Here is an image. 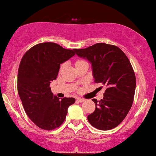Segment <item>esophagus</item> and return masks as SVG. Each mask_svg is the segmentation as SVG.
Returning <instances> with one entry per match:
<instances>
[{
	"instance_id": "esophagus-1",
	"label": "esophagus",
	"mask_w": 156,
	"mask_h": 156,
	"mask_svg": "<svg viewBox=\"0 0 156 156\" xmlns=\"http://www.w3.org/2000/svg\"><path fill=\"white\" fill-rule=\"evenodd\" d=\"M77 101H78L79 102H83L85 101V99L82 98H77Z\"/></svg>"
}]
</instances>
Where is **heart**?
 <instances>
[{"label":"heart","instance_id":"1","mask_svg":"<svg viewBox=\"0 0 156 156\" xmlns=\"http://www.w3.org/2000/svg\"><path fill=\"white\" fill-rule=\"evenodd\" d=\"M83 62H85V61H84V60H83V59H77L76 61L75 62V65H76V66H77V65H79V64H80V63ZM64 67H65V65H64V64H62V65L61 66H60L59 71L62 70L63 68H64Z\"/></svg>","mask_w":156,"mask_h":156}]
</instances>
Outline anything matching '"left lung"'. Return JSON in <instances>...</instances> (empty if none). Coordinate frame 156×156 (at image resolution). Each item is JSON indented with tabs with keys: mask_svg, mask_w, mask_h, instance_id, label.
<instances>
[{
	"mask_svg": "<svg viewBox=\"0 0 156 156\" xmlns=\"http://www.w3.org/2000/svg\"><path fill=\"white\" fill-rule=\"evenodd\" d=\"M75 52L91 63L95 83L106 86L103 99H92L96 108L88 121L99 130L114 129L123 121L134 101L136 77L130 61L121 48L105 43Z\"/></svg>",
	"mask_w": 156,
	"mask_h": 156,
	"instance_id": "left-lung-1",
	"label": "left lung"
}]
</instances>
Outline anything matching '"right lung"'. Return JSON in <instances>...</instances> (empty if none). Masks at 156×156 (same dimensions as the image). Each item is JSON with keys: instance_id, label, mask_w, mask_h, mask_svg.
Returning <instances> with one entry per match:
<instances>
[{"instance_id": "1", "label": "right lung", "mask_w": 156, "mask_h": 156, "mask_svg": "<svg viewBox=\"0 0 156 156\" xmlns=\"http://www.w3.org/2000/svg\"><path fill=\"white\" fill-rule=\"evenodd\" d=\"M55 43H41L24 54L18 70L17 90L28 117L39 128L53 130L60 126L67 108L75 102L73 97L59 99L50 88L56 80L60 64L75 55Z\"/></svg>"}]
</instances>
